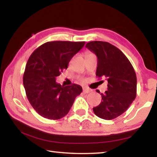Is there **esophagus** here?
I'll return each mask as SVG.
<instances>
[{
	"label": "esophagus",
	"instance_id": "34e87169",
	"mask_svg": "<svg viewBox=\"0 0 157 157\" xmlns=\"http://www.w3.org/2000/svg\"><path fill=\"white\" fill-rule=\"evenodd\" d=\"M91 91L90 89H89V88H83V92L84 93H90Z\"/></svg>",
	"mask_w": 157,
	"mask_h": 157
}]
</instances>
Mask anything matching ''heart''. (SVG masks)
Returning a JSON list of instances; mask_svg holds the SVG:
<instances>
[{"label": "heart", "mask_w": 157, "mask_h": 157, "mask_svg": "<svg viewBox=\"0 0 157 157\" xmlns=\"http://www.w3.org/2000/svg\"><path fill=\"white\" fill-rule=\"evenodd\" d=\"M89 53H88V52H87V53H86V55H87V54H89Z\"/></svg>", "instance_id": "1"}]
</instances>
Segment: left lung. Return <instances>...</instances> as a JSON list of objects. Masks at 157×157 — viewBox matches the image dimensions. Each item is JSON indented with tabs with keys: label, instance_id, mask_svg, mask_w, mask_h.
<instances>
[{
	"label": "left lung",
	"instance_id": "obj_1",
	"mask_svg": "<svg viewBox=\"0 0 157 157\" xmlns=\"http://www.w3.org/2000/svg\"><path fill=\"white\" fill-rule=\"evenodd\" d=\"M86 47L98 57L96 75L108 82V90L101 93V103L93 108V112L99 118L113 119L123 114L135 100V71L126 56L107 42H90Z\"/></svg>",
	"mask_w": 157,
	"mask_h": 157
}]
</instances>
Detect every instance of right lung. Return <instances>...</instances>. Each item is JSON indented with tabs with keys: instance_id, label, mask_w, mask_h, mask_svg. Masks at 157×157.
<instances>
[{
	"instance_id": "1",
	"label": "right lung",
	"mask_w": 157,
	"mask_h": 157,
	"mask_svg": "<svg viewBox=\"0 0 157 157\" xmlns=\"http://www.w3.org/2000/svg\"><path fill=\"white\" fill-rule=\"evenodd\" d=\"M84 44L85 42H48L30 56L23 85L28 100L40 115L53 120L64 117L82 92L79 85L62 86L57 83L56 78L67 69L71 58Z\"/></svg>"
}]
</instances>
